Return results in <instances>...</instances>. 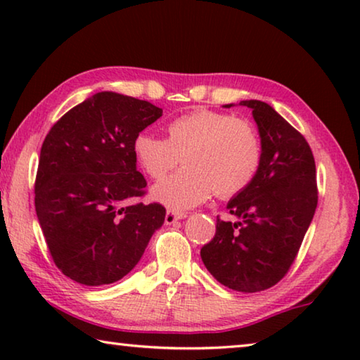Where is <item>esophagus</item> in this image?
Segmentation results:
<instances>
[{
	"mask_svg": "<svg viewBox=\"0 0 360 360\" xmlns=\"http://www.w3.org/2000/svg\"><path fill=\"white\" fill-rule=\"evenodd\" d=\"M187 214L186 212H176V211H167L165 214V224L167 225H173L178 221H181V219H186Z\"/></svg>",
	"mask_w": 360,
	"mask_h": 360,
	"instance_id": "1",
	"label": "esophagus"
}]
</instances>
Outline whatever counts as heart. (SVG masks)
Here are the masks:
<instances>
[{"mask_svg": "<svg viewBox=\"0 0 360 360\" xmlns=\"http://www.w3.org/2000/svg\"><path fill=\"white\" fill-rule=\"evenodd\" d=\"M131 150L152 179H162L182 157L186 168L152 188V198L174 211L202 205L214 192L221 198L235 197L254 181L262 163L257 130L248 120L211 109L168 122L167 139L138 133Z\"/></svg>", "mask_w": 360, "mask_h": 360, "instance_id": "obj_1", "label": "heart"}]
</instances>
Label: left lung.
Here are the masks:
<instances>
[{"instance_id": "1", "label": "left lung", "mask_w": 360, "mask_h": 360, "mask_svg": "<svg viewBox=\"0 0 360 360\" xmlns=\"http://www.w3.org/2000/svg\"><path fill=\"white\" fill-rule=\"evenodd\" d=\"M240 105L251 108L257 124L262 163L251 184L227 203L236 222L217 217L214 238L200 255L225 288L251 294L281 281L294 264L318 206V186L307 139L266 103Z\"/></svg>"}]
</instances>
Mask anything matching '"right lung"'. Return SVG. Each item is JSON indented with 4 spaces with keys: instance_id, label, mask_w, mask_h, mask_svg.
Segmentation results:
<instances>
[{
    "instance_id": "right-lung-1",
    "label": "right lung",
    "mask_w": 360,
    "mask_h": 360,
    "mask_svg": "<svg viewBox=\"0 0 360 360\" xmlns=\"http://www.w3.org/2000/svg\"><path fill=\"white\" fill-rule=\"evenodd\" d=\"M163 111L149 101L100 92L70 109L42 143L34 208L58 270L84 285L119 281L165 221L144 195L133 139Z\"/></svg>"
}]
</instances>
